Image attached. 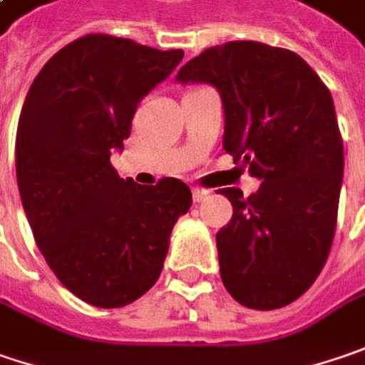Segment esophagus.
Segmentation results:
<instances>
[{"mask_svg":"<svg viewBox=\"0 0 365 365\" xmlns=\"http://www.w3.org/2000/svg\"><path fill=\"white\" fill-rule=\"evenodd\" d=\"M207 195H210V191H207V189H203V187H195V189H192V199H195L197 203H201Z\"/></svg>","mask_w":365,"mask_h":365,"instance_id":"esophagus-1","label":"esophagus"}]
</instances>
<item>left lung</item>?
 Masks as SVG:
<instances>
[{"label":"left lung","instance_id":"1","mask_svg":"<svg viewBox=\"0 0 365 365\" xmlns=\"http://www.w3.org/2000/svg\"><path fill=\"white\" fill-rule=\"evenodd\" d=\"M176 80L217 88L224 150L263 180L248 197L220 191L234 207L215 236L222 282L246 308L292 304L319 277L337 228L343 139L329 88L294 51L255 41L205 48Z\"/></svg>","mask_w":365,"mask_h":365}]
</instances>
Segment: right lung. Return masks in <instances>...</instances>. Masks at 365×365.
Segmentation results:
<instances>
[{"instance_id":"add662e5","label":"right lung","mask_w":365,"mask_h":365,"mask_svg":"<svg viewBox=\"0 0 365 365\" xmlns=\"http://www.w3.org/2000/svg\"><path fill=\"white\" fill-rule=\"evenodd\" d=\"M182 55L86 34L57 51L28 90L16 133L20 199L51 271L92 306L141 298L162 273L176 220L191 207L182 180L141 187L110 164L137 104Z\"/></svg>"}]
</instances>
